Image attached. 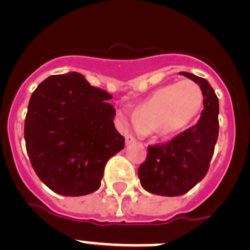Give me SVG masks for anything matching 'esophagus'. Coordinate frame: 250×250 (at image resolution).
Segmentation results:
<instances>
[{"instance_id": "34e87169", "label": "esophagus", "mask_w": 250, "mask_h": 250, "mask_svg": "<svg viewBox=\"0 0 250 250\" xmlns=\"http://www.w3.org/2000/svg\"><path fill=\"white\" fill-rule=\"evenodd\" d=\"M125 141H126V145H131V143H133L135 142V137H133V136H131V135H126L125 136Z\"/></svg>"}]
</instances>
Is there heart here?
<instances>
[{
    "label": "heart",
    "instance_id": "1",
    "mask_svg": "<svg viewBox=\"0 0 250 250\" xmlns=\"http://www.w3.org/2000/svg\"><path fill=\"white\" fill-rule=\"evenodd\" d=\"M203 105V93L196 83L182 80L155 90L128 117L119 110L118 117L125 126L142 133L154 131L159 137L179 135L198 115Z\"/></svg>",
    "mask_w": 250,
    "mask_h": 250
}]
</instances>
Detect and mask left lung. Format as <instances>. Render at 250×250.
Listing matches in <instances>:
<instances>
[{"label":"left lung","instance_id":"left-lung-1","mask_svg":"<svg viewBox=\"0 0 250 250\" xmlns=\"http://www.w3.org/2000/svg\"><path fill=\"white\" fill-rule=\"evenodd\" d=\"M180 75L198 83L203 105L198 123L167 145L148 147L147 159L138 167L141 186L157 196L187 193L204 179L219 135V100L206 79L181 71Z\"/></svg>","mask_w":250,"mask_h":250}]
</instances>
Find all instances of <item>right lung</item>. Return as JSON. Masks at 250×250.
<instances>
[{
  "mask_svg": "<svg viewBox=\"0 0 250 250\" xmlns=\"http://www.w3.org/2000/svg\"><path fill=\"white\" fill-rule=\"evenodd\" d=\"M109 93L75 71L52 75L30 97L24 125L26 152L39 179L56 193L97 191L108 160L124 149Z\"/></svg>",
  "mask_w": 250,
  "mask_h": 250,
  "instance_id": "right-lung-1",
  "label": "right lung"
}]
</instances>
